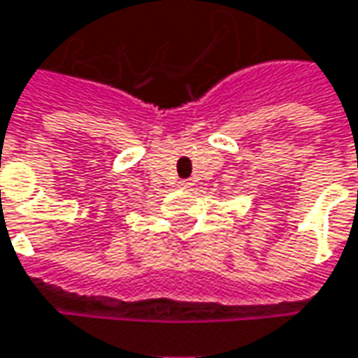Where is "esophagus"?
<instances>
[{"label":"esophagus","instance_id":"34e87169","mask_svg":"<svg viewBox=\"0 0 358 358\" xmlns=\"http://www.w3.org/2000/svg\"><path fill=\"white\" fill-rule=\"evenodd\" d=\"M178 186L180 188H190V182H188V180H180Z\"/></svg>","mask_w":358,"mask_h":358}]
</instances>
